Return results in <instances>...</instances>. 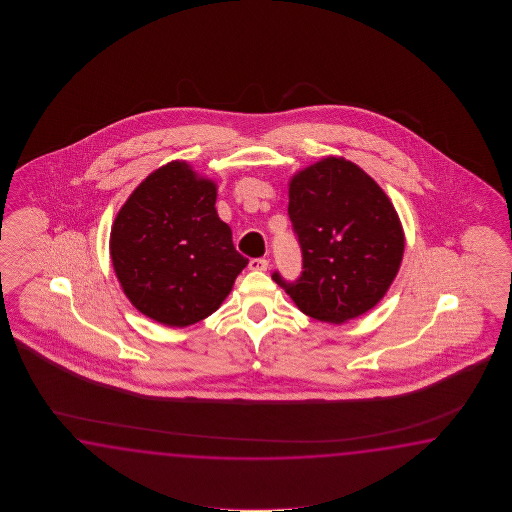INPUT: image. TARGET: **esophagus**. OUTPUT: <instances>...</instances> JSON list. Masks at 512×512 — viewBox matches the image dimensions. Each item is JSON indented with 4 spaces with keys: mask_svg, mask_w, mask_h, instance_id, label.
<instances>
[{
    "mask_svg": "<svg viewBox=\"0 0 512 512\" xmlns=\"http://www.w3.org/2000/svg\"><path fill=\"white\" fill-rule=\"evenodd\" d=\"M267 267H269V261L265 258H252L249 261V269L252 271H267Z\"/></svg>",
    "mask_w": 512,
    "mask_h": 512,
    "instance_id": "obj_1",
    "label": "esophagus"
}]
</instances>
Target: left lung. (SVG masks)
Listing matches in <instances>:
<instances>
[{
  "label": "left lung",
  "instance_id": "left-lung-1",
  "mask_svg": "<svg viewBox=\"0 0 512 512\" xmlns=\"http://www.w3.org/2000/svg\"><path fill=\"white\" fill-rule=\"evenodd\" d=\"M289 219L302 252V272L289 282L294 304L322 322L364 315L392 285L404 236L390 199L370 175L346 159L327 157L294 175Z\"/></svg>",
  "mask_w": 512,
  "mask_h": 512
}]
</instances>
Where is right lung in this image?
<instances>
[{"instance_id":"obj_1","label":"right lung","mask_w":512,"mask_h":512,"mask_svg":"<svg viewBox=\"0 0 512 512\" xmlns=\"http://www.w3.org/2000/svg\"><path fill=\"white\" fill-rule=\"evenodd\" d=\"M216 186L186 163L148 175L120 208L109 251L120 285L142 315L185 327L207 318L249 260L216 212Z\"/></svg>"}]
</instances>
